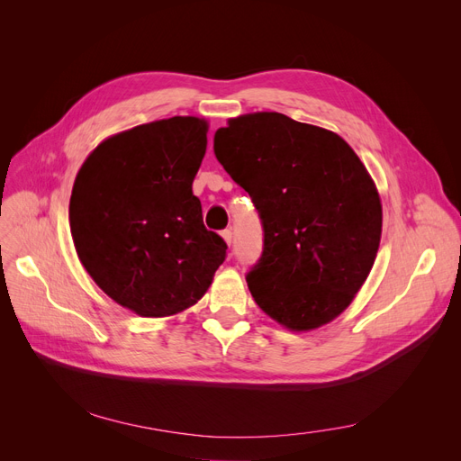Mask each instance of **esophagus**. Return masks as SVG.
<instances>
[{
	"label": "esophagus",
	"mask_w": 461,
	"mask_h": 461,
	"mask_svg": "<svg viewBox=\"0 0 461 461\" xmlns=\"http://www.w3.org/2000/svg\"><path fill=\"white\" fill-rule=\"evenodd\" d=\"M222 237H224V240L228 245H231V239H233V233H231V228H228V230H224L222 231Z\"/></svg>",
	"instance_id": "1"
}]
</instances>
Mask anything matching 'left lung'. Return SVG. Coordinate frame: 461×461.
<instances>
[{
  "mask_svg": "<svg viewBox=\"0 0 461 461\" xmlns=\"http://www.w3.org/2000/svg\"><path fill=\"white\" fill-rule=\"evenodd\" d=\"M212 148L261 221L247 275L258 306L292 330L332 321L379 249L381 202L365 164L338 134L276 112L230 119Z\"/></svg>",
  "mask_w": 461,
  "mask_h": 461,
  "instance_id": "8db88e82",
  "label": "left lung"
}]
</instances>
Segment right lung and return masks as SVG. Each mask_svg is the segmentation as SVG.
Returning a JSON list of instances; mask_svg holds the SVG:
<instances>
[{"instance_id": "right-lung-1", "label": "right lung", "mask_w": 461, "mask_h": 461, "mask_svg": "<svg viewBox=\"0 0 461 461\" xmlns=\"http://www.w3.org/2000/svg\"><path fill=\"white\" fill-rule=\"evenodd\" d=\"M207 123L169 117L104 140L77 176L70 233L86 271L106 295L143 318L196 304L226 259L192 194Z\"/></svg>"}]
</instances>
